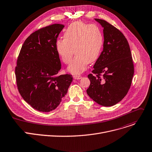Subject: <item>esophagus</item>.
<instances>
[{"label": "esophagus", "mask_w": 152, "mask_h": 152, "mask_svg": "<svg viewBox=\"0 0 152 152\" xmlns=\"http://www.w3.org/2000/svg\"><path fill=\"white\" fill-rule=\"evenodd\" d=\"M73 78L75 79H80L82 78V76H80V75H75V76H73Z\"/></svg>", "instance_id": "1"}]
</instances>
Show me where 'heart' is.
<instances>
[{
	"mask_svg": "<svg viewBox=\"0 0 152 152\" xmlns=\"http://www.w3.org/2000/svg\"><path fill=\"white\" fill-rule=\"evenodd\" d=\"M103 45L102 32L96 25L83 22L71 24L64 31V39H58L55 44L56 51L73 75H79L87 69L88 63L98 59Z\"/></svg>",
	"mask_w": 152,
	"mask_h": 152,
	"instance_id": "b5f03b06",
	"label": "heart"
}]
</instances>
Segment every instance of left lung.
I'll list each match as a JSON object with an SVG mask.
<instances>
[{
	"label": "left lung",
	"mask_w": 152,
	"mask_h": 152,
	"mask_svg": "<svg viewBox=\"0 0 152 152\" xmlns=\"http://www.w3.org/2000/svg\"><path fill=\"white\" fill-rule=\"evenodd\" d=\"M103 27V50L88 77L87 94L96 103L112 106L127 94L134 75V65L126 38L104 20L95 19ZM102 74L103 76H100Z\"/></svg>",
	"instance_id": "obj_1"
}]
</instances>
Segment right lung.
Wrapping results in <instances>:
<instances>
[{
	"mask_svg": "<svg viewBox=\"0 0 152 152\" xmlns=\"http://www.w3.org/2000/svg\"><path fill=\"white\" fill-rule=\"evenodd\" d=\"M64 27L55 24L34 32L25 40L18 57L15 75L19 92L40 112L54 110L73 80L70 75H58L61 63L55 44Z\"/></svg>",
	"mask_w": 152,
	"mask_h": 152,
	"instance_id": "add662e5",
	"label": "right lung"
}]
</instances>
